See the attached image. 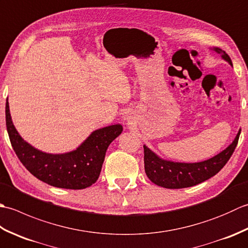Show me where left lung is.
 I'll return each instance as SVG.
<instances>
[{
	"instance_id": "obj_1",
	"label": "left lung",
	"mask_w": 248,
	"mask_h": 248,
	"mask_svg": "<svg viewBox=\"0 0 248 248\" xmlns=\"http://www.w3.org/2000/svg\"><path fill=\"white\" fill-rule=\"evenodd\" d=\"M213 50L232 66V62L225 51L219 48H214ZM240 133L241 130L236 134L234 140L225 150L211 159L198 163H179L163 160L148 147L144 146L146 175L151 182L165 188H184L196 186L217 175L226 165L238 145Z\"/></svg>"
}]
</instances>
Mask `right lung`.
<instances>
[{
	"instance_id": "obj_1",
	"label": "right lung",
	"mask_w": 248,
	"mask_h": 248,
	"mask_svg": "<svg viewBox=\"0 0 248 248\" xmlns=\"http://www.w3.org/2000/svg\"><path fill=\"white\" fill-rule=\"evenodd\" d=\"M10 143L20 162L31 175L52 186L82 189L98 180L109 144L123 132V125L113 124L93 131L76 150L62 155L46 154L21 138L5 108Z\"/></svg>"
}]
</instances>
